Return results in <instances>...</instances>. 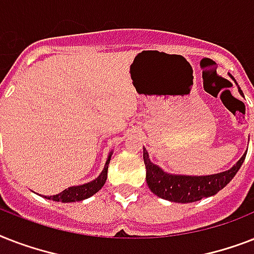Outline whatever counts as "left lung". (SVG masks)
I'll use <instances>...</instances> for the list:
<instances>
[{
    "mask_svg": "<svg viewBox=\"0 0 254 254\" xmlns=\"http://www.w3.org/2000/svg\"><path fill=\"white\" fill-rule=\"evenodd\" d=\"M241 93V89H240ZM244 154L240 161L231 170L215 175L205 177H186V175H170L163 173L158 166L150 162L146 149H143V162L146 166V182L151 192L175 203H192L215 195L224 189L232 178L236 175L245 159Z\"/></svg>",
    "mask_w": 254,
    "mask_h": 254,
    "instance_id": "8db88e82",
    "label": "left lung"
}]
</instances>
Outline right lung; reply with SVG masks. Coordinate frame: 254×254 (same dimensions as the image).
Here are the masks:
<instances>
[{
  "instance_id": "obj_1",
  "label": "right lung",
  "mask_w": 254,
  "mask_h": 254,
  "mask_svg": "<svg viewBox=\"0 0 254 254\" xmlns=\"http://www.w3.org/2000/svg\"><path fill=\"white\" fill-rule=\"evenodd\" d=\"M109 161H111V155H109V158H108L107 163H105V167H104L103 173L100 174L99 178H96L95 181H92L89 182V183H85V185H81V186L68 187V189L64 190V191H62V192L58 193V195H53V196H46V197L54 201L71 203V201L84 200V199H87V197L92 196L93 193H96L99 190H101V187H103L105 181H107L108 165H109Z\"/></svg>"
}]
</instances>
